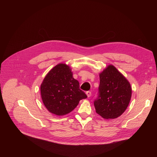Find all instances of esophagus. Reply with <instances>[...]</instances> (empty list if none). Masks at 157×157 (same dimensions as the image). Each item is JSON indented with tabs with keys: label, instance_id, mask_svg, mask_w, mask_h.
Returning <instances> with one entry per match:
<instances>
[{
	"label": "esophagus",
	"instance_id": "esophagus-1",
	"mask_svg": "<svg viewBox=\"0 0 157 157\" xmlns=\"http://www.w3.org/2000/svg\"><path fill=\"white\" fill-rule=\"evenodd\" d=\"M86 95H87V96L88 98H89V97H90V96H91V91H87V92L86 93Z\"/></svg>",
	"mask_w": 157,
	"mask_h": 157
}]
</instances>
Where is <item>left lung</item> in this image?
Instances as JSON below:
<instances>
[{"instance_id": "left-lung-1", "label": "left lung", "mask_w": 157, "mask_h": 157, "mask_svg": "<svg viewBox=\"0 0 157 157\" xmlns=\"http://www.w3.org/2000/svg\"><path fill=\"white\" fill-rule=\"evenodd\" d=\"M99 94L94 105L96 113L105 119L121 116L128 107L131 96L130 82L113 65L100 74Z\"/></svg>"}]
</instances>
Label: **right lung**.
<instances>
[{"mask_svg":"<svg viewBox=\"0 0 157 157\" xmlns=\"http://www.w3.org/2000/svg\"><path fill=\"white\" fill-rule=\"evenodd\" d=\"M43 102L50 113L64 116L74 110L86 94L73 77L70 67L59 63L44 77L40 86Z\"/></svg>","mask_w":157,"mask_h":157,"instance_id":"add662e5","label":"right lung"}]
</instances>
